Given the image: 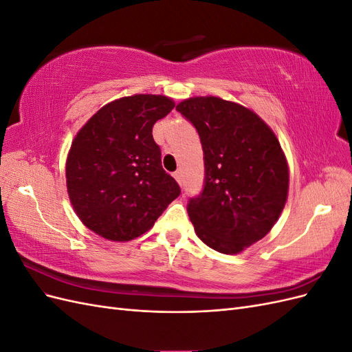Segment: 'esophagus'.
I'll return each instance as SVG.
<instances>
[{"mask_svg": "<svg viewBox=\"0 0 352 352\" xmlns=\"http://www.w3.org/2000/svg\"><path fill=\"white\" fill-rule=\"evenodd\" d=\"M173 177L176 179V182H177V184H182V173H180L179 170H176V172L173 173Z\"/></svg>", "mask_w": 352, "mask_h": 352, "instance_id": "34e87169", "label": "esophagus"}]
</instances>
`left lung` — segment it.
<instances>
[{
	"label": "left lung",
	"instance_id": "left-lung-1",
	"mask_svg": "<svg viewBox=\"0 0 352 352\" xmlns=\"http://www.w3.org/2000/svg\"><path fill=\"white\" fill-rule=\"evenodd\" d=\"M176 110L195 126L204 151V189L188 202L198 238L223 254H238L278 221L289 168L274 132L241 104L194 97Z\"/></svg>",
	"mask_w": 352,
	"mask_h": 352
}]
</instances>
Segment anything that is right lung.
<instances>
[{"mask_svg": "<svg viewBox=\"0 0 352 352\" xmlns=\"http://www.w3.org/2000/svg\"><path fill=\"white\" fill-rule=\"evenodd\" d=\"M173 107L164 95L123 97L105 104L74 136L67 192L80 221L97 235L119 242L141 236L180 195L153 138L155 122Z\"/></svg>", "mask_w": 352, "mask_h": 352, "instance_id": "1", "label": "right lung"}]
</instances>
